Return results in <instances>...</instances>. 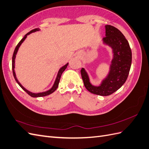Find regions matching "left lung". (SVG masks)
<instances>
[{"label": "left lung", "mask_w": 149, "mask_h": 149, "mask_svg": "<svg viewBox=\"0 0 149 149\" xmlns=\"http://www.w3.org/2000/svg\"><path fill=\"white\" fill-rule=\"evenodd\" d=\"M103 42L113 50V57L107 77L100 86L91 84L84 68L80 70L84 86L90 92L101 96H107L119 89L128 77L132 63V51L128 41L122 33L113 26L105 25V37Z\"/></svg>", "instance_id": "obj_1"}]
</instances>
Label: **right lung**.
Returning <instances> with one entry per match:
<instances>
[{"label": "right lung", "mask_w": 149, "mask_h": 149, "mask_svg": "<svg viewBox=\"0 0 149 149\" xmlns=\"http://www.w3.org/2000/svg\"><path fill=\"white\" fill-rule=\"evenodd\" d=\"M39 30H40V29H39V28L33 29V30H32L31 31H30L29 32H28V33H27V34H25V35L24 36V37L22 38V39L19 42V44H17V45L16 46V47H15V50H14V52L13 56H12V72H13V75H14V79H15V80H16V82H17V84L19 85V86H20L21 88H22L24 91L26 92L30 96H31V97H44V96L48 95L51 94V93H53L55 91H56V89L57 88L58 86V84H59V81H60L61 75H62V74L63 73V72L65 70V69L67 68L68 64H69V63H67V64H65L64 66H63L61 68L60 70H58V74H57V76L56 79V81H55V82H54V86H52V88H51L50 89V90H49V91H46V92H40V93H32V92H30V91H27V89H25V88L22 86V85H21V84H20V82L18 81L17 79V77H16L15 73V71H14L15 56H16V54H17V51H18V50H19V47L20 46L21 44H22V42L25 40V39H26L27 36L28 35H29L30 33H32V32H36V31H39Z\"/></svg>", "instance_id": "right-lung-1"}]
</instances>
